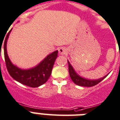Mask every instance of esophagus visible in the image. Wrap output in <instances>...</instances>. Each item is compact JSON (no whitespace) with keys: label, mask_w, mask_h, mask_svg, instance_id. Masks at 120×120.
<instances>
[{"label":"esophagus","mask_w":120,"mask_h":120,"mask_svg":"<svg viewBox=\"0 0 120 120\" xmlns=\"http://www.w3.org/2000/svg\"><path fill=\"white\" fill-rule=\"evenodd\" d=\"M59 54H61V55H64L67 53V50L65 47H63L59 48Z\"/></svg>","instance_id":"1"}]
</instances>
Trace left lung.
I'll list each match as a JSON object with an SVG mask.
<instances>
[{"instance_id": "1", "label": "left lung", "mask_w": 120, "mask_h": 120, "mask_svg": "<svg viewBox=\"0 0 120 120\" xmlns=\"http://www.w3.org/2000/svg\"><path fill=\"white\" fill-rule=\"evenodd\" d=\"M68 66H69V76H70L71 78L72 79L73 82H75V84L78 85V86H85V87H91V86H95L99 82H100L102 80H103L105 78L106 76H104L102 78H100L97 80H89V79H86L82 78L80 77L79 75H78L73 69L72 66L70 64V63H69L68 61Z\"/></svg>"}]
</instances>
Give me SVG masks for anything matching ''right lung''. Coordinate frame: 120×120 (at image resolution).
<instances>
[{"label": "right lung", "instance_id": "right-lung-1", "mask_svg": "<svg viewBox=\"0 0 120 120\" xmlns=\"http://www.w3.org/2000/svg\"><path fill=\"white\" fill-rule=\"evenodd\" d=\"M11 30L5 37L4 45L5 65L9 75L15 80L20 82L21 84L32 88H36L44 84L51 75L54 64L57 57L58 51H56L50 54L39 64L34 68L27 70H22L13 65L7 55L6 45L7 39L9 38Z\"/></svg>", "mask_w": 120, "mask_h": 120}]
</instances>
